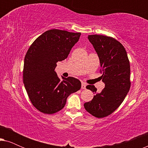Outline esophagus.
I'll list each match as a JSON object with an SVG mask.
<instances>
[{
    "instance_id": "1",
    "label": "esophagus",
    "mask_w": 148,
    "mask_h": 148,
    "mask_svg": "<svg viewBox=\"0 0 148 148\" xmlns=\"http://www.w3.org/2000/svg\"><path fill=\"white\" fill-rule=\"evenodd\" d=\"M86 86H87V85H86V83L83 82L82 84V89H83V90H84V89H86Z\"/></svg>"
}]
</instances>
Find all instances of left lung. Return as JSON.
<instances>
[{
  "instance_id": "obj_1",
  "label": "left lung",
  "mask_w": 148,
  "mask_h": 148,
  "mask_svg": "<svg viewBox=\"0 0 148 148\" xmlns=\"http://www.w3.org/2000/svg\"><path fill=\"white\" fill-rule=\"evenodd\" d=\"M88 38L99 57L102 73L100 77L105 88L97 93L94 86H87L94 96L85 103L84 108L93 116L103 118L116 110L129 92L130 64L124 46L114 38L97 34L88 36Z\"/></svg>"
}]
</instances>
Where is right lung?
I'll return each instance as SVG.
<instances>
[{"label": "right lung", "mask_w": 148, "mask_h": 148, "mask_svg": "<svg viewBox=\"0 0 148 148\" xmlns=\"http://www.w3.org/2000/svg\"><path fill=\"white\" fill-rule=\"evenodd\" d=\"M81 33L50 29L40 36L28 49L24 59L23 84L29 100L44 114L57 112L65 106L66 98L82 86L77 79L62 77L55 72L56 62L67 58Z\"/></svg>", "instance_id": "obj_1"}]
</instances>
